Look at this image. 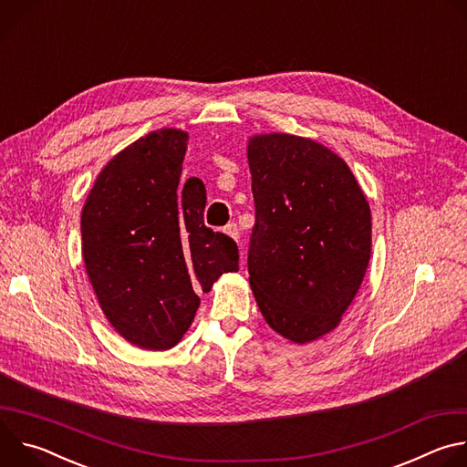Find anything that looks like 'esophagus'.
<instances>
[{
    "label": "esophagus",
    "instance_id": "obj_1",
    "mask_svg": "<svg viewBox=\"0 0 467 467\" xmlns=\"http://www.w3.org/2000/svg\"><path fill=\"white\" fill-rule=\"evenodd\" d=\"M225 233H227L233 240L238 242V238H240V229L236 227V223H229V225L225 227Z\"/></svg>",
    "mask_w": 467,
    "mask_h": 467
}]
</instances>
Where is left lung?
Here are the masks:
<instances>
[{
	"mask_svg": "<svg viewBox=\"0 0 467 467\" xmlns=\"http://www.w3.org/2000/svg\"><path fill=\"white\" fill-rule=\"evenodd\" d=\"M256 209L247 268L254 301L294 344L335 330L371 256V211L342 157L323 144L265 132L247 142Z\"/></svg>",
	"mask_w": 467,
	"mask_h": 467,
	"instance_id": "obj_1",
	"label": "left lung"
}]
</instances>
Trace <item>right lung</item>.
Segmentation results:
<instances>
[{
  "mask_svg": "<svg viewBox=\"0 0 467 467\" xmlns=\"http://www.w3.org/2000/svg\"><path fill=\"white\" fill-rule=\"evenodd\" d=\"M188 132L164 127L99 171L81 213L88 281L118 335L148 351L181 342L199 296L238 272L233 238L203 223L202 181L179 186Z\"/></svg>",
  "mask_w": 467,
  "mask_h": 467,
  "instance_id": "1",
  "label": "right lung"
}]
</instances>
